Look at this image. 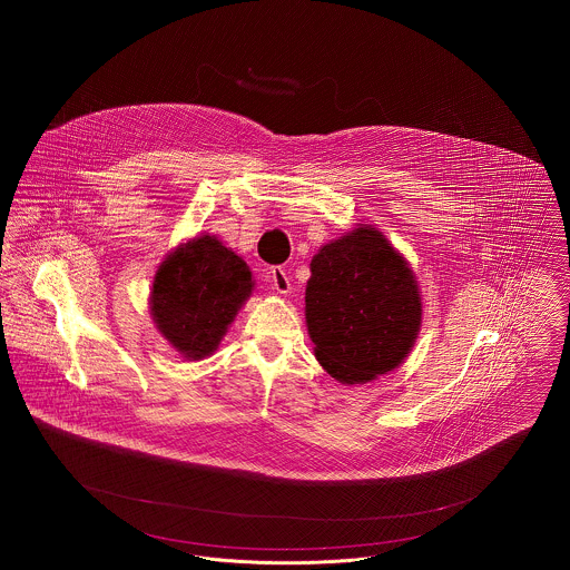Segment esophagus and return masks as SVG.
<instances>
[{
    "mask_svg": "<svg viewBox=\"0 0 570 570\" xmlns=\"http://www.w3.org/2000/svg\"><path fill=\"white\" fill-rule=\"evenodd\" d=\"M269 281H272V287L278 292V294H289L292 292V281H289V274L285 267H272L269 269Z\"/></svg>",
    "mask_w": 570,
    "mask_h": 570,
    "instance_id": "esophagus-1",
    "label": "esophagus"
}]
</instances>
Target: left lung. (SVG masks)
Returning <instances> with one entry per match:
<instances>
[{"instance_id": "1", "label": "left lung", "mask_w": 570, "mask_h": 570, "mask_svg": "<svg viewBox=\"0 0 570 570\" xmlns=\"http://www.w3.org/2000/svg\"><path fill=\"white\" fill-rule=\"evenodd\" d=\"M305 312L318 362L342 384H364L397 368L421 325L416 281L375 228L321 247Z\"/></svg>"}]
</instances>
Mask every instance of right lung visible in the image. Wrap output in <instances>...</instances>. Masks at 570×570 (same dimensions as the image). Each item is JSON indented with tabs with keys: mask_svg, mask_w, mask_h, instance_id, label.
<instances>
[{
	"mask_svg": "<svg viewBox=\"0 0 570 570\" xmlns=\"http://www.w3.org/2000/svg\"><path fill=\"white\" fill-rule=\"evenodd\" d=\"M242 256L215 237L177 247L156 274L151 314L164 337L184 355H210L252 292Z\"/></svg>",
	"mask_w": 570,
	"mask_h": 570,
	"instance_id": "add662e5",
	"label": "right lung"
}]
</instances>
